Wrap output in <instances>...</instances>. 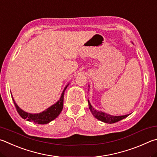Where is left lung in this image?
<instances>
[{
    "instance_id": "left-lung-1",
    "label": "left lung",
    "mask_w": 157,
    "mask_h": 157,
    "mask_svg": "<svg viewBox=\"0 0 157 157\" xmlns=\"http://www.w3.org/2000/svg\"><path fill=\"white\" fill-rule=\"evenodd\" d=\"M89 87V86H88ZM89 90V88H88ZM88 106H89V109L90 110L91 113L93 114V115L95 117L96 119H98V120L103 121L104 123H107V124H114L116 123L119 121L121 120V119H124V118L127 117L130 115H121V116H114V115H109V114H107L104 112H102V111L100 110H98L94 108L92 105L90 104L89 100L88 99Z\"/></svg>"
}]
</instances>
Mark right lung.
Wrapping results in <instances>:
<instances>
[{
  "label": "right lung",
  "instance_id": "1",
  "mask_svg": "<svg viewBox=\"0 0 157 157\" xmlns=\"http://www.w3.org/2000/svg\"><path fill=\"white\" fill-rule=\"evenodd\" d=\"M69 84H68L65 88H64L63 91L61 94V97L59 98V100L56 102V104H53L52 106H51L44 111H42V113H29L22 110L20 108L16 101H14V99L13 98V96L11 95V98L13 101L14 105L16 108L17 112L21 115V117L24 119H27L29 121H33L35 124H46L49 123L51 121H53V119H55L57 117H58L59 114H60L61 111L63 108V102H64V95L65 90L67 89V86H69Z\"/></svg>",
  "mask_w": 157,
  "mask_h": 157
}]
</instances>
